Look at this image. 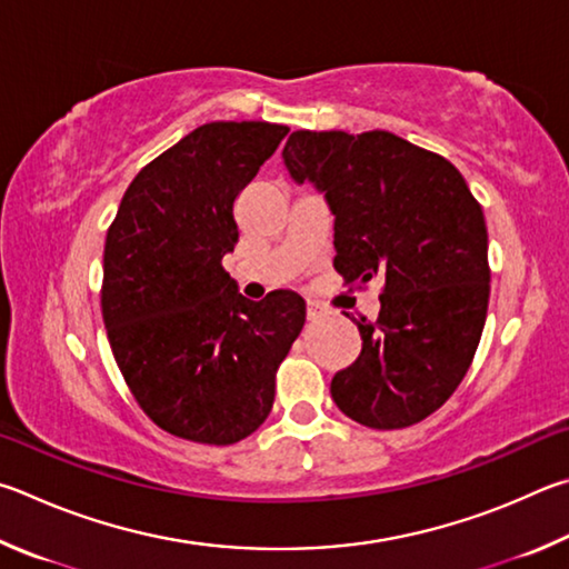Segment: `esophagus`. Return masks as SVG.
Masks as SVG:
<instances>
[{
    "mask_svg": "<svg viewBox=\"0 0 569 569\" xmlns=\"http://www.w3.org/2000/svg\"><path fill=\"white\" fill-rule=\"evenodd\" d=\"M322 315H327L320 305H315V302H310L307 305V317H310V320H320Z\"/></svg>",
    "mask_w": 569,
    "mask_h": 569,
    "instance_id": "esophagus-1",
    "label": "esophagus"
}]
</instances>
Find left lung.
Returning <instances> with one entry per match:
<instances>
[{
  "mask_svg": "<svg viewBox=\"0 0 569 569\" xmlns=\"http://www.w3.org/2000/svg\"><path fill=\"white\" fill-rule=\"evenodd\" d=\"M282 159L297 184H315L330 204L337 272L347 284L382 282L377 320L352 317L362 352L332 377L335 405L372 430L422 422L450 400L482 337V207L455 164L382 129H300Z\"/></svg>",
  "mask_w": 569,
  "mask_h": 569,
  "instance_id": "1",
  "label": "left lung"
}]
</instances>
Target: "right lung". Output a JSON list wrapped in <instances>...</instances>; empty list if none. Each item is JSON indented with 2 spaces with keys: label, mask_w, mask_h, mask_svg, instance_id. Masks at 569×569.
Here are the masks:
<instances>
[{
  "label": "right lung",
  "mask_w": 569,
  "mask_h": 569,
  "mask_svg": "<svg viewBox=\"0 0 569 569\" xmlns=\"http://www.w3.org/2000/svg\"><path fill=\"white\" fill-rule=\"evenodd\" d=\"M287 132L269 122L197 127L132 179L107 232L109 347L149 420L182 440L252 435L305 327L300 295L252 302L222 269L239 239L237 197Z\"/></svg>",
  "instance_id": "right-lung-1"
}]
</instances>
